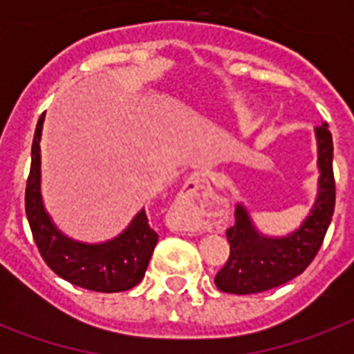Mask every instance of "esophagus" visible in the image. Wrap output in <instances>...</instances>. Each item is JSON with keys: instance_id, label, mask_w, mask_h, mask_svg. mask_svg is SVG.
Returning <instances> with one entry per match:
<instances>
[{"instance_id": "esophagus-1", "label": "esophagus", "mask_w": 354, "mask_h": 354, "mask_svg": "<svg viewBox=\"0 0 354 354\" xmlns=\"http://www.w3.org/2000/svg\"><path fill=\"white\" fill-rule=\"evenodd\" d=\"M207 185V178H205L204 172H193L191 176L187 178V182L183 185V196L185 198H191L193 194H196L200 189H204Z\"/></svg>"}]
</instances>
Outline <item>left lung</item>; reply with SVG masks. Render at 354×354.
<instances>
[{
	"label": "left lung",
	"instance_id": "obj_1",
	"mask_svg": "<svg viewBox=\"0 0 354 354\" xmlns=\"http://www.w3.org/2000/svg\"><path fill=\"white\" fill-rule=\"evenodd\" d=\"M319 193L313 213L303 226L283 239L259 235L246 209L235 207V224L226 230L230 257L215 275L218 290L227 294H257L288 283L303 274L324 244L333 221L336 183L333 172V136L329 124L316 127Z\"/></svg>",
	"mask_w": 354,
	"mask_h": 354
}]
</instances>
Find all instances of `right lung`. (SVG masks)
Segmentation results:
<instances>
[{"label": "right lung", "instance_id": "1", "mask_svg": "<svg viewBox=\"0 0 354 354\" xmlns=\"http://www.w3.org/2000/svg\"><path fill=\"white\" fill-rule=\"evenodd\" d=\"M41 113L36 124L30 171L25 187V213L32 239L46 264L71 285L93 292H124L141 283L154 252L158 233L150 227L147 213L139 211L132 224L110 242L82 244L64 236L53 226L44 209L40 194V138Z\"/></svg>", "mask_w": 354, "mask_h": 354}]
</instances>
